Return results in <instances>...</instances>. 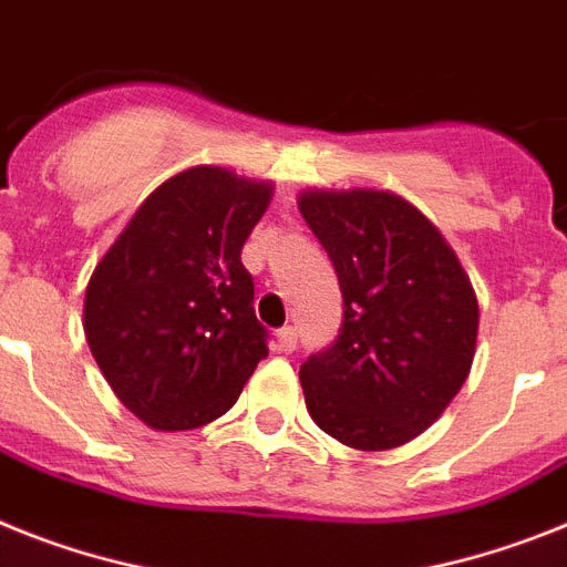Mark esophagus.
<instances>
[{
	"instance_id": "obj_1",
	"label": "esophagus",
	"mask_w": 567,
	"mask_h": 567,
	"mask_svg": "<svg viewBox=\"0 0 567 567\" xmlns=\"http://www.w3.org/2000/svg\"><path fill=\"white\" fill-rule=\"evenodd\" d=\"M276 346H279V351H285V354H291V351L297 349V328H279V331H276Z\"/></svg>"
}]
</instances>
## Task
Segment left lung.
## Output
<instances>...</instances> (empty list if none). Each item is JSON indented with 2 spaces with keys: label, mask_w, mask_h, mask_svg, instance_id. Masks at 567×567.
Listing matches in <instances>:
<instances>
[{
  "label": "left lung",
  "mask_w": 567,
  "mask_h": 567,
  "mask_svg": "<svg viewBox=\"0 0 567 567\" xmlns=\"http://www.w3.org/2000/svg\"><path fill=\"white\" fill-rule=\"evenodd\" d=\"M334 265L342 326L299 380L322 432L354 450H392L441 417L470 374L478 302L453 247L401 195H299Z\"/></svg>",
  "instance_id": "1"
}]
</instances>
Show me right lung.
Returning a JSON list of instances; mask_svg holds the SVG:
<instances>
[{"label": "right lung", "instance_id": "right-lung-1", "mask_svg": "<svg viewBox=\"0 0 567 567\" xmlns=\"http://www.w3.org/2000/svg\"><path fill=\"white\" fill-rule=\"evenodd\" d=\"M270 189L221 166L184 169L137 207L94 268L85 340L123 406L152 430L221 417L268 357L241 247Z\"/></svg>", "mask_w": 567, "mask_h": 567}]
</instances>
